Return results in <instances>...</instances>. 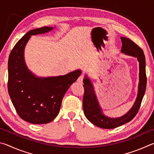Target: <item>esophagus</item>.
Listing matches in <instances>:
<instances>
[{
  "label": "esophagus",
  "mask_w": 154,
  "mask_h": 154,
  "mask_svg": "<svg viewBox=\"0 0 154 154\" xmlns=\"http://www.w3.org/2000/svg\"><path fill=\"white\" fill-rule=\"evenodd\" d=\"M83 81V75H81V76H79V78L77 79V82L79 83H82Z\"/></svg>",
  "instance_id": "esophagus-1"
}]
</instances>
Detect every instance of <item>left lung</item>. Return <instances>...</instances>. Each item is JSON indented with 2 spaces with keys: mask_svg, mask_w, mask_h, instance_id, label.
<instances>
[{
  "mask_svg": "<svg viewBox=\"0 0 154 154\" xmlns=\"http://www.w3.org/2000/svg\"><path fill=\"white\" fill-rule=\"evenodd\" d=\"M122 43L121 52L126 55L137 58L139 63V82L138 85L137 96L131 109L124 116L119 118H111L104 114L98 103L94 88L87 75L83 79L84 95L83 98V109L85 116L91 123L105 129H112L128 123L133 119L139 111L140 103L144 96L147 77L145 72V57L141 48L126 37H120Z\"/></svg>",
  "mask_w": 154,
  "mask_h": 154,
  "instance_id": "obj_1",
  "label": "left lung"
}]
</instances>
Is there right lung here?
<instances>
[{
  "mask_svg": "<svg viewBox=\"0 0 154 154\" xmlns=\"http://www.w3.org/2000/svg\"><path fill=\"white\" fill-rule=\"evenodd\" d=\"M44 26L28 31L18 41L8 61V92L21 118L33 124H48L58 115L65 93L82 74L81 70L56 77H38L26 64L24 49L32 35L50 32Z\"/></svg>",
  "mask_w": 154,
  "mask_h": 154,
  "instance_id": "obj_1",
  "label": "right lung"
}]
</instances>
